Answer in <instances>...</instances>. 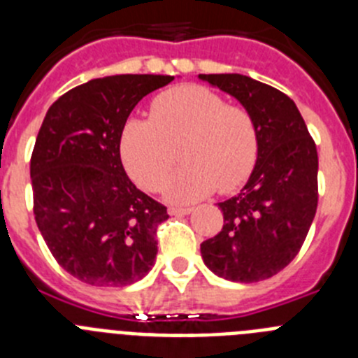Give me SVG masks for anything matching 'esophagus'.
I'll list each match as a JSON object with an SVG mask.
<instances>
[{
    "mask_svg": "<svg viewBox=\"0 0 358 358\" xmlns=\"http://www.w3.org/2000/svg\"><path fill=\"white\" fill-rule=\"evenodd\" d=\"M170 215H188L192 213V208H170Z\"/></svg>",
    "mask_w": 358,
    "mask_h": 358,
    "instance_id": "34e87169",
    "label": "esophagus"
}]
</instances>
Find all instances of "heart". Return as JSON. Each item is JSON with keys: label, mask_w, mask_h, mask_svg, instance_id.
<instances>
[{"label": "heart", "mask_w": 358, "mask_h": 358, "mask_svg": "<svg viewBox=\"0 0 358 358\" xmlns=\"http://www.w3.org/2000/svg\"><path fill=\"white\" fill-rule=\"evenodd\" d=\"M120 148L132 179L150 192L164 185L179 148L185 163L166 194L189 202L243 185L258 159L260 134L249 109L202 85H179L154 98L150 118L125 123Z\"/></svg>", "instance_id": "heart-1"}]
</instances>
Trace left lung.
<instances>
[{
	"mask_svg": "<svg viewBox=\"0 0 358 358\" xmlns=\"http://www.w3.org/2000/svg\"><path fill=\"white\" fill-rule=\"evenodd\" d=\"M251 110L260 148L248 185L218 202L224 226L201 243L202 260L224 280L273 278L296 258L317 210V148L285 93L238 73L199 75Z\"/></svg>",
	"mask_w": 358,
	"mask_h": 358,
	"instance_id": "8db88e82",
	"label": "left lung"
}]
</instances>
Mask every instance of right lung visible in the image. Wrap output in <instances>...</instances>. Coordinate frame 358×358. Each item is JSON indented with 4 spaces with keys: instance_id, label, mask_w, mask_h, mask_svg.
<instances>
[{
    "instance_id": "1",
    "label": "right lung",
    "mask_w": 358,
    "mask_h": 358,
    "mask_svg": "<svg viewBox=\"0 0 358 358\" xmlns=\"http://www.w3.org/2000/svg\"><path fill=\"white\" fill-rule=\"evenodd\" d=\"M172 80L93 78L62 94L44 116L30 159L34 215L57 264L87 285H131L156 260L166 206L129 179L120 141L136 103Z\"/></svg>"
}]
</instances>
